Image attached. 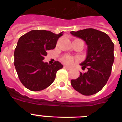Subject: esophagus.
Masks as SVG:
<instances>
[{
    "mask_svg": "<svg viewBox=\"0 0 122 122\" xmlns=\"http://www.w3.org/2000/svg\"><path fill=\"white\" fill-rule=\"evenodd\" d=\"M63 67H64V68L66 69V70H70V69H71L70 68L68 67V66H64Z\"/></svg>",
    "mask_w": 122,
    "mask_h": 122,
    "instance_id": "34e87169",
    "label": "esophagus"
}]
</instances>
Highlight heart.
<instances>
[{
	"label": "heart",
	"mask_w": 122,
	"mask_h": 122,
	"mask_svg": "<svg viewBox=\"0 0 122 122\" xmlns=\"http://www.w3.org/2000/svg\"><path fill=\"white\" fill-rule=\"evenodd\" d=\"M61 60L63 63L67 65H72L74 63V58L70 56H63Z\"/></svg>",
	"instance_id": "b5f03b06"
}]
</instances>
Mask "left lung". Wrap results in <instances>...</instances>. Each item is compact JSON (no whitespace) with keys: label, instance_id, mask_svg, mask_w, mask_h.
Instances as JSON below:
<instances>
[{"label":"left lung","instance_id":"obj_1","mask_svg":"<svg viewBox=\"0 0 122 122\" xmlns=\"http://www.w3.org/2000/svg\"><path fill=\"white\" fill-rule=\"evenodd\" d=\"M84 40L87 45L86 60L81 63L86 73H80L71 81L72 87L79 93L92 95L98 93L107 83L114 63V43L106 33L92 28L70 32Z\"/></svg>","mask_w":122,"mask_h":122}]
</instances>
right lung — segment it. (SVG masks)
<instances>
[{
    "label": "right lung",
    "mask_w": 122,
    "mask_h": 122,
    "mask_svg": "<svg viewBox=\"0 0 122 122\" xmlns=\"http://www.w3.org/2000/svg\"><path fill=\"white\" fill-rule=\"evenodd\" d=\"M62 35L63 32L56 34L33 30L19 38L14 52V65L19 80L27 89L40 91L54 82L56 73L63 66L58 61L49 65L43 60L47 51L54 49Z\"/></svg>",
    "instance_id": "right-lung-1"
}]
</instances>
